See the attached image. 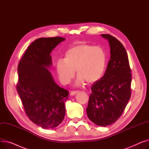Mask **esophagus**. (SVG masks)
Returning a JSON list of instances; mask_svg holds the SVG:
<instances>
[{
    "label": "esophagus",
    "mask_w": 149,
    "mask_h": 149,
    "mask_svg": "<svg viewBox=\"0 0 149 149\" xmlns=\"http://www.w3.org/2000/svg\"><path fill=\"white\" fill-rule=\"evenodd\" d=\"M79 93V91H71V92L70 93V95H75V94H77V93Z\"/></svg>",
    "instance_id": "34e87169"
}]
</instances>
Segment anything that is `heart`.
Returning <instances> with one entry per match:
<instances>
[{
    "instance_id": "b5f03b06",
    "label": "heart",
    "mask_w": 149,
    "mask_h": 149,
    "mask_svg": "<svg viewBox=\"0 0 149 149\" xmlns=\"http://www.w3.org/2000/svg\"><path fill=\"white\" fill-rule=\"evenodd\" d=\"M106 57L103 49L85 43L73 45L66 51L64 60H58L56 70L60 81L68 84L74 78L75 70L79 76L76 84L85 81L92 84L102 77L106 68Z\"/></svg>"
}]
</instances>
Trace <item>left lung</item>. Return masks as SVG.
Masks as SVG:
<instances>
[{"instance_id":"8db88e82","label":"left lung","mask_w":149,"mask_h":149,"mask_svg":"<svg viewBox=\"0 0 149 149\" xmlns=\"http://www.w3.org/2000/svg\"><path fill=\"white\" fill-rule=\"evenodd\" d=\"M110 45L111 58L103 77L91 86L86 112L98 126L114 123L122 115L131 95L132 74L126 49L117 39L101 34Z\"/></svg>"}]
</instances>
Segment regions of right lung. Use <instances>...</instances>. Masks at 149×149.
I'll list each match as a JSON object with an SVG mask.
<instances>
[{"label": "right lung", "mask_w": 149, "mask_h": 149, "mask_svg": "<svg viewBox=\"0 0 149 149\" xmlns=\"http://www.w3.org/2000/svg\"><path fill=\"white\" fill-rule=\"evenodd\" d=\"M60 37L40 38L31 43L18 65L17 91L31 121L45 129L56 127L65 115L69 92L55 82L49 69L51 53L61 42Z\"/></svg>", "instance_id": "right-lung-1"}]
</instances>
